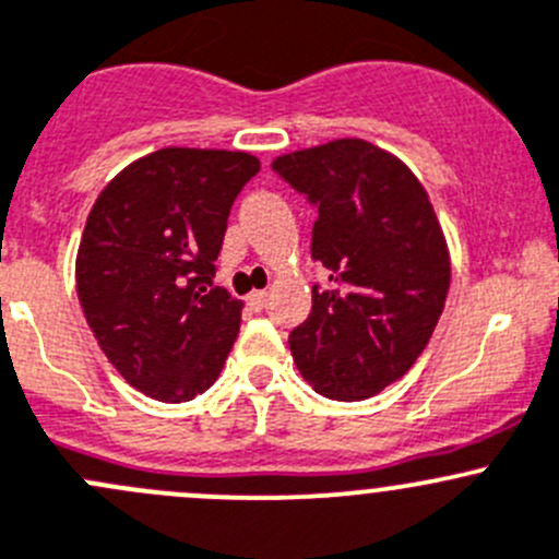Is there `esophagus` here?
<instances>
[{
  "mask_svg": "<svg viewBox=\"0 0 559 559\" xmlns=\"http://www.w3.org/2000/svg\"><path fill=\"white\" fill-rule=\"evenodd\" d=\"M266 301H269L266 290H252L250 296H247V304H250L252 309H263V307H266Z\"/></svg>",
  "mask_w": 559,
  "mask_h": 559,
  "instance_id": "34e87169",
  "label": "esophagus"
}]
</instances>
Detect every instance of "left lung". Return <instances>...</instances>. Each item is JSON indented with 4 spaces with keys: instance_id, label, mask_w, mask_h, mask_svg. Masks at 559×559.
I'll return each mask as SVG.
<instances>
[{
    "instance_id": "8db88e82",
    "label": "left lung",
    "mask_w": 559,
    "mask_h": 559,
    "mask_svg": "<svg viewBox=\"0 0 559 559\" xmlns=\"http://www.w3.org/2000/svg\"><path fill=\"white\" fill-rule=\"evenodd\" d=\"M282 181L318 209L312 312L290 331L293 361L318 394L358 402L400 380L427 347L451 282L449 247L427 190L358 138L285 154Z\"/></svg>"
}]
</instances>
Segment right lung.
<instances>
[{
    "label": "right lung",
    "mask_w": 559,
    "mask_h": 559,
    "mask_svg": "<svg viewBox=\"0 0 559 559\" xmlns=\"http://www.w3.org/2000/svg\"><path fill=\"white\" fill-rule=\"evenodd\" d=\"M261 170L252 154L159 148L92 206L75 261L86 323L121 378L187 402L223 372L241 301L214 285L230 206Z\"/></svg>",
    "instance_id": "1"
}]
</instances>
